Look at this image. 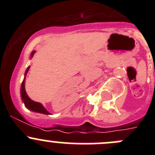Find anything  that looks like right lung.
Listing matches in <instances>:
<instances>
[{"instance_id":"obj_1","label":"right lung","mask_w":155,"mask_h":155,"mask_svg":"<svg viewBox=\"0 0 155 155\" xmlns=\"http://www.w3.org/2000/svg\"><path fill=\"white\" fill-rule=\"evenodd\" d=\"M35 51H33L31 54V58H32L33 56H34ZM30 69V66L27 68L25 73V78L24 80H23L22 83H21V99H22L23 103L25 104V107L29 109V110L33 111V112H38V113H42V114H46V115H50L49 112L45 109V107L42 105L41 104L38 102H35V101H32L31 98L28 96L27 93L25 91V77L26 75H27L28 72Z\"/></svg>"}]
</instances>
